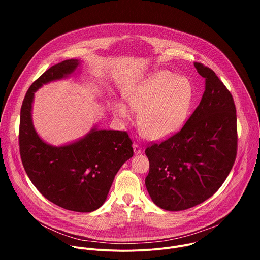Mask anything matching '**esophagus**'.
<instances>
[{
  "label": "esophagus",
  "instance_id": "obj_1",
  "mask_svg": "<svg viewBox=\"0 0 260 260\" xmlns=\"http://www.w3.org/2000/svg\"><path fill=\"white\" fill-rule=\"evenodd\" d=\"M134 152L136 153V154H140L141 152H142V147L139 145V144H137V143H134Z\"/></svg>",
  "mask_w": 260,
  "mask_h": 260
}]
</instances>
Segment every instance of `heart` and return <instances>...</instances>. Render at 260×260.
Instances as JSON below:
<instances>
[{"label":"heart","instance_id":"1","mask_svg":"<svg viewBox=\"0 0 260 260\" xmlns=\"http://www.w3.org/2000/svg\"><path fill=\"white\" fill-rule=\"evenodd\" d=\"M193 100L190 81L169 71H161L136 86L126 101L138 111L137 123L142 134L152 140H162L178 133L189 115ZM115 115L128 114L123 103H116Z\"/></svg>","mask_w":260,"mask_h":260}]
</instances>
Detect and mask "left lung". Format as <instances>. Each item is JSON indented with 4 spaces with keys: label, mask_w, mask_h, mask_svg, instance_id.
I'll return each instance as SVG.
<instances>
[{
    "label": "left lung",
    "mask_w": 260,
    "mask_h": 260,
    "mask_svg": "<svg viewBox=\"0 0 260 260\" xmlns=\"http://www.w3.org/2000/svg\"><path fill=\"white\" fill-rule=\"evenodd\" d=\"M194 67L206 80L200 105L178 133L145 150L149 159L146 188L153 203L167 211L186 210L211 198L237 157L233 95L213 70L201 62Z\"/></svg>",
    "instance_id": "8db88e82"
}]
</instances>
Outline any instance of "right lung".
Segmentation results:
<instances>
[{"instance_id":"1","label":"right lung","mask_w":260,"mask_h":260,"mask_svg":"<svg viewBox=\"0 0 260 260\" xmlns=\"http://www.w3.org/2000/svg\"><path fill=\"white\" fill-rule=\"evenodd\" d=\"M78 66V59L63 60L32 82L20 110L18 141L23 168L39 192L66 210L87 213L105 203L115 175L134 155L128 134L94 127L77 142L55 147L41 140L31 122L34 92Z\"/></svg>"}]
</instances>
